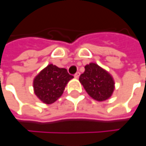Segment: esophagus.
Wrapping results in <instances>:
<instances>
[{"label":"esophagus","instance_id":"34e87169","mask_svg":"<svg viewBox=\"0 0 146 146\" xmlns=\"http://www.w3.org/2000/svg\"><path fill=\"white\" fill-rule=\"evenodd\" d=\"M80 72H76V74L74 75V76H75V78H76V79H78V78L80 77Z\"/></svg>","mask_w":146,"mask_h":146}]
</instances>
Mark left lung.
Segmentation results:
<instances>
[{
	"mask_svg": "<svg viewBox=\"0 0 146 146\" xmlns=\"http://www.w3.org/2000/svg\"><path fill=\"white\" fill-rule=\"evenodd\" d=\"M84 68L79 80L88 94L98 102L110 98L115 89V81L110 74L93 62L86 65Z\"/></svg>",
	"mask_w": 146,
	"mask_h": 146,
	"instance_id": "obj_1",
	"label": "left lung"
}]
</instances>
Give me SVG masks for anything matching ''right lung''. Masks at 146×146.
Instances as JSON below:
<instances>
[{
    "label": "right lung",
    "mask_w": 146,
    "mask_h": 146,
    "mask_svg": "<svg viewBox=\"0 0 146 146\" xmlns=\"http://www.w3.org/2000/svg\"><path fill=\"white\" fill-rule=\"evenodd\" d=\"M72 78L74 77L68 74L66 69L48 65L34 79L35 94L44 103H53L62 96L66 85Z\"/></svg>",
    "instance_id": "1"
}]
</instances>
